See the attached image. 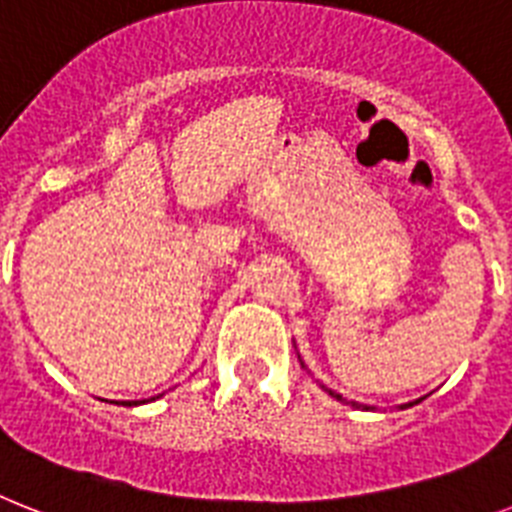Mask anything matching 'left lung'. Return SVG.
Here are the masks:
<instances>
[{"label":"left lung","mask_w":512,"mask_h":512,"mask_svg":"<svg viewBox=\"0 0 512 512\" xmlns=\"http://www.w3.org/2000/svg\"><path fill=\"white\" fill-rule=\"evenodd\" d=\"M328 394H331V397H336V400H342V402H344V397H339V394H334V392H331V389H328ZM350 405H355V402H350ZM407 407H410V405H407Z\"/></svg>","instance_id":"left-lung-1"}]
</instances>
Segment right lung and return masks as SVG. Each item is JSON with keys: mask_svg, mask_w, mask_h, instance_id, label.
I'll list each match as a JSON object with an SVG mask.
<instances>
[{"mask_svg": "<svg viewBox=\"0 0 512 512\" xmlns=\"http://www.w3.org/2000/svg\"><path fill=\"white\" fill-rule=\"evenodd\" d=\"M126 405H136V402H126Z\"/></svg>", "mask_w": 512, "mask_h": 512, "instance_id": "add662e5", "label": "right lung"}]
</instances>
